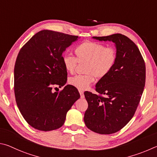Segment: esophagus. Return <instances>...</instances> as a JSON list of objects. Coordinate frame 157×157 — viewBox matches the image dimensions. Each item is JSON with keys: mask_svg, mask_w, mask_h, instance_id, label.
Returning a JSON list of instances; mask_svg holds the SVG:
<instances>
[{"mask_svg": "<svg viewBox=\"0 0 157 157\" xmlns=\"http://www.w3.org/2000/svg\"><path fill=\"white\" fill-rule=\"evenodd\" d=\"M79 93H80L81 98H83L85 97H84V94H83V90H79Z\"/></svg>", "mask_w": 157, "mask_h": 157, "instance_id": "esophagus-1", "label": "esophagus"}]
</instances>
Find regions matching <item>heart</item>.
I'll list each match as a JSON object with an SVG mask.
<instances>
[{"instance_id": "obj_1", "label": "heart", "mask_w": 157, "mask_h": 157, "mask_svg": "<svg viewBox=\"0 0 157 157\" xmlns=\"http://www.w3.org/2000/svg\"><path fill=\"white\" fill-rule=\"evenodd\" d=\"M76 59L70 55L63 58V64L65 70L73 73L78 61L86 62L85 75H77L69 79V83L79 90H85L98 79L105 78L113 70L117 64L118 54L114 47H105L103 44L91 42L82 43L74 49Z\"/></svg>"}]
</instances>
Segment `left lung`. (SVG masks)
Segmentation results:
<instances>
[{
    "label": "left lung",
    "mask_w": 157,
    "mask_h": 157,
    "mask_svg": "<svg viewBox=\"0 0 157 157\" xmlns=\"http://www.w3.org/2000/svg\"><path fill=\"white\" fill-rule=\"evenodd\" d=\"M93 38L115 43L117 64L96 85L98 94L84 93L88 103L84 122L96 133L110 134L125 127L133 117L145 83V61L136 44L121 34Z\"/></svg>",
    "instance_id": "8db88e82"
}]
</instances>
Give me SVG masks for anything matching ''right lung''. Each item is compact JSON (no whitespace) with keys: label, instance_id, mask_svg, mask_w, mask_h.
Wrapping results in <instances>:
<instances>
[{"label":"right lung","instance_id":"right-lung-1","mask_svg":"<svg viewBox=\"0 0 157 157\" xmlns=\"http://www.w3.org/2000/svg\"><path fill=\"white\" fill-rule=\"evenodd\" d=\"M78 36L42 30L22 47L14 66V94L22 116L29 125L41 131L56 130L64 124L66 114L80 94L66 86L67 72L63 52Z\"/></svg>","mask_w":157,"mask_h":157}]
</instances>
